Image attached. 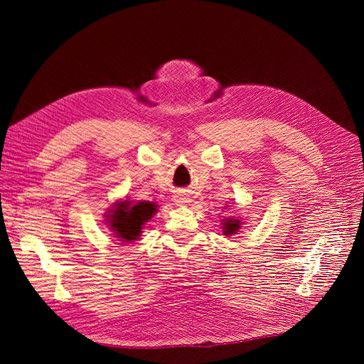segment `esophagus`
I'll list each match as a JSON object with an SVG mask.
<instances>
[{"instance_id": "1", "label": "esophagus", "mask_w": 364, "mask_h": 364, "mask_svg": "<svg viewBox=\"0 0 364 364\" xmlns=\"http://www.w3.org/2000/svg\"><path fill=\"white\" fill-rule=\"evenodd\" d=\"M174 202H176L178 206H181V205H186V203L188 202V198H186V196H183V195H177V196H174Z\"/></svg>"}]
</instances>
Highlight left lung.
Instances as JSON below:
<instances>
[{
  "label": "left lung",
  "instance_id": "1",
  "mask_svg": "<svg viewBox=\"0 0 364 364\" xmlns=\"http://www.w3.org/2000/svg\"><path fill=\"white\" fill-rule=\"evenodd\" d=\"M239 227H240V221L239 220H233V218H230V220H225V223H224V235H233V233H236L237 230H239Z\"/></svg>",
  "mask_w": 364,
  "mask_h": 364
}]
</instances>
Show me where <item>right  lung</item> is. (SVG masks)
I'll use <instances>...</instances> for the list:
<instances>
[{
    "mask_svg": "<svg viewBox=\"0 0 364 364\" xmlns=\"http://www.w3.org/2000/svg\"><path fill=\"white\" fill-rule=\"evenodd\" d=\"M114 206H117V209H112V214H109V225L117 236L125 242L136 240L140 236L141 225L156 213V205L151 202H139L136 205H131L128 200H125Z\"/></svg>",
    "mask_w": 364,
    "mask_h": 364,
    "instance_id": "add662e5",
    "label": "right lung"
}]
</instances>
